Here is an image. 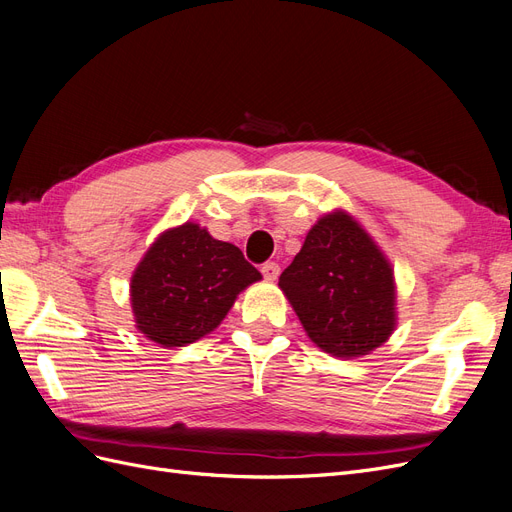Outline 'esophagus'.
Listing matches in <instances>:
<instances>
[{"label":"esophagus","mask_w":512,"mask_h":512,"mask_svg":"<svg viewBox=\"0 0 512 512\" xmlns=\"http://www.w3.org/2000/svg\"><path fill=\"white\" fill-rule=\"evenodd\" d=\"M260 271L265 280L273 282V280H277V275H280V265H277V262H265V265L260 267Z\"/></svg>","instance_id":"esophagus-1"}]
</instances>
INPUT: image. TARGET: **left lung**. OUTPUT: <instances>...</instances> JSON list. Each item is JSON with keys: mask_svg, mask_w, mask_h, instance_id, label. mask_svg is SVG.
<instances>
[{"mask_svg": "<svg viewBox=\"0 0 512 512\" xmlns=\"http://www.w3.org/2000/svg\"><path fill=\"white\" fill-rule=\"evenodd\" d=\"M280 288L309 339L333 356L367 354L395 327L393 269L342 211L324 215L307 232Z\"/></svg>", "mask_w": 512, "mask_h": 512, "instance_id": "left-lung-1", "label": "left lung"}]
</instances>
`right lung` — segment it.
<instances>
[{"mask_svg": "<svg viewBox=\"0 0 512 512\" xmlns=\"http://www.w3.org/2000/svg\"><path fill=\"white\" fill-rule=\"evenodd\" d=\"M258 280L237 245L192 222L166 230L132 275L136 327L164 348L192 344L218 327L237 294Z\"/></svg>", "mask_w": 512, "mask_h": 512, "instance_id": "1", "label": "right lung"}]
</instances>
